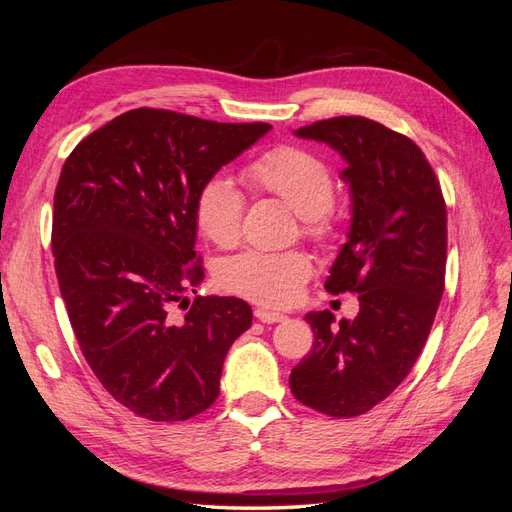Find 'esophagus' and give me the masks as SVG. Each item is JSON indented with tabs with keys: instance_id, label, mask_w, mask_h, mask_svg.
<instances>
[{
	"instance_id": "esophagus-1",
	"label": "esophagus",
	"mask_w": 512,
	"mask_h": 512,
	"mask_svg": "<svg viewBox=\"0 0 512 512\" xmlns=\"http://www.w3.org/2000/svg\"><path fill=\"white\" fill-rule=\"evenodd\" d=\"M254 316L260 320V322H267V324H273V322H282L286 316L280 314V312H273V309H265V307H258L254 309Z\"/></svg>"
}]
</instances>
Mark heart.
Instances as JSON below:
<instances>
[{"label":"heart","instance_id":"1","mask_svg":"<svg viewBox=\"0 0 512 512\" xmlns=\"http://www.w3.org/2000/svg\"><path fill=\"white\" fill-rule=\"evenodd\" d=\"M243 179L252 190L271 194L299 215L303 235L327 241L335 232L333 175L312 151L282 145L247 162ZM243 194L230 179L215 175L196 194L194 218L198 230L218 247L237 245L243 222ZM312 275V258L299 250L258 252L247 250L228 258L220 267V284L262 305H286L297 297Z\"/></svg>","mask_w":512,"mask_h":512}]
</instances>
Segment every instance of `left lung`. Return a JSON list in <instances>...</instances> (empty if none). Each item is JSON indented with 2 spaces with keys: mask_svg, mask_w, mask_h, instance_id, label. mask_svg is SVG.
<instances>
[{
  "mask_svg": "<svg viewBox=\"0 0 512 512\" xmlns=\"http://www.w3.org/2000/svg\"><path fill=\"white\" fill-rule=\"evenodd\" d=\"M346 160L352 222L324 282L359 294V314H307L314 346L292 369L303 406L335 418L365 414L401 384L421 354L444 292L446 205L425 153L408 136L367 117H333L299 128Z\"/></svg>",
  "mask_w": 512,
  "mask_h": 512,
  "instance_id": "1",
  "label": "left lung"
}]
</instances>
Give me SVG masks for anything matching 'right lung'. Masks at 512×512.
Returning a JSON list of instances; mask_svg holds the SVG:
<instances>
[{"instance_id": "1", "label": "right lung", "mask_w": 512, "mask_h": 512, "mask_svg": "<svg viewBox=\"0 0 512 512\" xmlns=\"http://www.w3.org/2000/svg\"><path fill=\"white\" fill-rule=\"evenodd\" d=\"M269 130L134 108L85 136L61 168L51 245L72 331L104 389L149 421L205 412L228 348L252 327L245 301L190 303L185 292L205 277L194 250L200 185Z\"/></svg>"}]
</instances>
